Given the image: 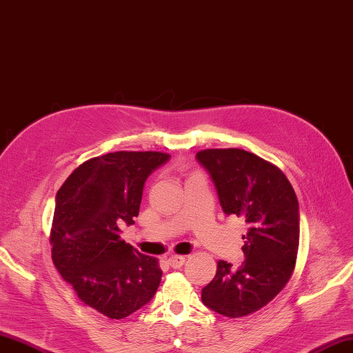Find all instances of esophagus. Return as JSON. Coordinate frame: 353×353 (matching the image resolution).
Segmentation results:
<instances>
[{
  "instance_id": "obj_1",
  "label": "esophagus",
  "mask_w": 353,
  "mask_h": 353,
  "mask_svg": "<svg viewBox=\"0 0 353 353\" xmlns=\"http://www.w3.org/2000/svg\"><path fill=\"white\" fill-rule=\"evenodd\" d=\"M168 263H170L171 268L179 269V268H182L185 265V257L183 256H171L168 259Z\"/></svg>"
}]
</instances>
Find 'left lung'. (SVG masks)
Wrapping results in <instances>:
<instances>
[{"label": "left lung", "instance_id": "left-lung-1", "mask_svg": "<svg viewBox=\"0 0 353 353\" xmlns=\"http://www.w3.org/2000/svg\"><path fill=\"white\" fill-rule=\"evenodd\" d=\"M208 171L225 215L248 225L245 260H219L201 290L203 304L225 317H243L272 301L293 274L299 247V204L290 182L272 163L241 149L195 154Z\"/></svg>", "mask_w": 353, "mask_h": 353}]
</instances>
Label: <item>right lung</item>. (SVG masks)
I'll return each mask as SVG.
<instances>
[{
	"instance_id": "right-lung-1",
	"label": "right lung",
	"mask_w": 353,
	"mask_h": 353,
	"mask_svg": "<svg viewBox=\"0 0 353 353\" xmlns=\"http://www.w3.org/2000/svg\"><path fill=\"white\" fill-rule=\"evenodd\" d=\"M170 154L116 152L73 171L55 196L52 260L79 299L110 319L128 317L157 293L158 260L120 239V224L132 225L147 177Z\"/></svg>"
}]
</instances>
